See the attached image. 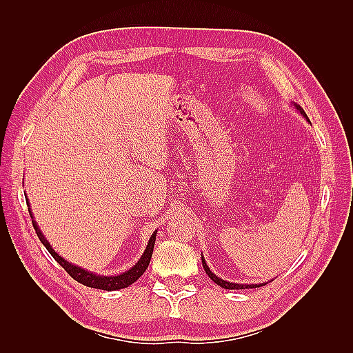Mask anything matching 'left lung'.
Here are the masks:
<instances>
[{
  "label": "left lung",
  "mask_w": 353,
  "mask_h": 353,
  "mask_svg": "<svg viewBox=\"0 0 353 353\" xmlns=\"http://www.w3.org/2000/svg\"><path fill=\"white\" fill-rule=\"evenodd\" d=\"M292 106H294L306 119H308V117H306V114H305V110H303L301 106H299V104L292 103ZM201 264H203V268H205L206 274H208L209 277H211V279H212L216 285H220L221 288H226V290H244V288H258V287H262V285H265V282H264V283H234V282L223 281L221 277L215 276V274L211 272V270H209V267H208V264H206V261H205L203 256H201Z\"/></svg>",
  "instance_id": "1"
}]
</instances>
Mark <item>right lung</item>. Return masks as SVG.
<instances>
[{"label": "right lung", "instance_id": "add662e5", "mask_svg": "<svg viewBox=\"0 0 353 353\" xmlns=\"http://www.w3.org/2000/svg\"><path fill=\"white\" fill-rule=\"evenodd\" d=\"M26 200H27V205L30 206L28 199H26ZM28 212H30V216H32V219H33V212H32V209H30V208H28ZM32 223H33V228L36 230L37 236H39V239H41V243L45 247H47V250L50 252L51 256L54 258L59 262V264H61L66 270V273H68L72 277V279H76L77 282L86 285V287L97 288V290H106V291H115V290L127 288V287H129V285H132L133 282H137L139 277L144 274V272H145L148 264H150V259H152L153 249H154V241H156V234H157V230L153 232V235L150 236V239H148V244L145 247V252L142 253L141 259L130 270H127V272L118 274V276H100V274H95V273L88 272V270L81 268V267L74 265V264H71V262H68V261H65L61 256V254H57L56 250L50 245V243L47 241V238L43 236L39 226H37V224H36V221L32 220Z\"/></svg>", "mask_w": 353, "mask_h": 353}]
</instances>
